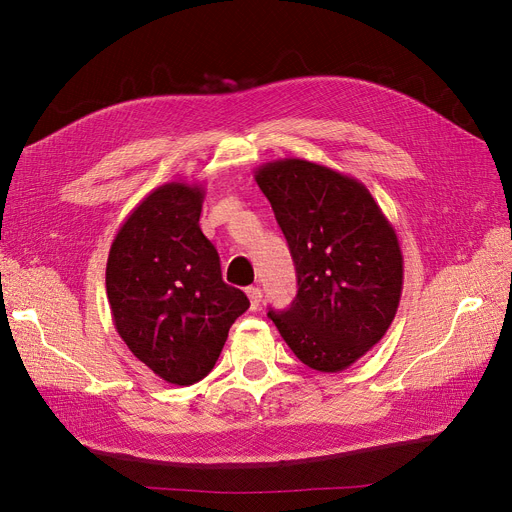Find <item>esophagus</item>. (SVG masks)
<instances>
[{
    "instance_id": "esophagus-1",
    "label": "esophagus",
    "mask_w": 512,
    "mask_h": 512,
    "mask_svg": "<svg viewBox=\"0 0 512 512\" xmlns=\"http://www.w3.org/2000/svg\"><path fill=\"white\" fill-rule=\"evenodd\" d=\"M247 297L251 301V309H257L261 303V290L257 286H249L247 288Z\"/></svg>"
}]
</instances>
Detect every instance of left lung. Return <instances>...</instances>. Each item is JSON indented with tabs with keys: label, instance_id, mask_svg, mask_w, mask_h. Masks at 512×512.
I'll return each instance as SVG.
<instances>
[{
	"label": "left lung",
	"instance_id": "8db88e82",
	"mask_svg": "<svg viewBox=\"0 0 512 512\" xmlns=\"http://www.w3.org/2000/svg\"><path fill=\"white\" fill-rule=\"evenodd\" d=\"M255 180L286 236L299 286L286 311L267 317L307 367H351L384 338L400 303L392 224L365 184L307 159L270 161Z\"/></svg>",
	"mask_w": 512,
	"mask_h": 512
}]
</instances>
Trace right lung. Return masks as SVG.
<instances>
[{
  "label": "right lung",
  "instance_id": "obj_1",
  "mask_svg": "<svg viewBox=\"0 0 512 512\" xmlns=\"http://www.w3.org/2000/svg\"><path fill=\"white\" fill-rule=\"evenodd\" d=\"M203 197L201 184L157 186L120 226L105 267L120 338L176 386L205 378L249 309L247 294L222 280L220 255L201 232Z\"/></svg>",
  "mask_w": 512,
  "mask_h": 512
}]
</instances>
